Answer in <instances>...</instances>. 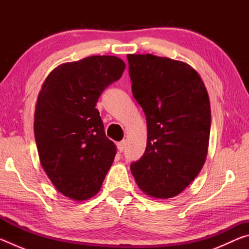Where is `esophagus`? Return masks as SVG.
I'll use <instances>...</instances> for the list:
<instances>
[{
    "label": "esophagus",
    "mask_w": 249,
    "mask_h": 249,
    "mask_svg": "<svg viewBox=\"0 0 249 249\" xmlns=\"http://www.w3.org/2000/svg\"><path fill=\"white\" fill-rule=\"evenodd\" d=\"M124 148H125V142L124 141L117 142V150H119L120 153H122V151L124 150Z\"/></svg>",
    "instance_id": "obj_1"
}]
</instances>
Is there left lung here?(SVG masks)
Returning a JSON list of instances; mask_svg holds the SVG:
<instances>
[{
  "label": "left lung",
  "mask_w": 249,
  "mask_h": 249,
  "mask_svg": "<svg viewBox=\"0 0 249 249\" xmlns=\"http://www.w3.org/2000/svg\"><path fill=\"white\" fill-rule=\"evenodd\" d=\"M132 92L146 115L147 145L130 165L141 190L156 199L178 196L208 155L211 107L199 73L185 62L127 54Z\"/></svg>",
  "instance_id": "obj_1"
}]
</instances>
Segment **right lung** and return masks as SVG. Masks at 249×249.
Returning <instances> with one entry per match:
<instances>
[{
    "instance_id": "right-lung-1",
    "label": "right lung",
    "mask_w": 249,
    "mask_h": 249,
    "mask_svg": "<svg viewBox=\"0 0 249 249\" xmlns=\"http://www.w3.org/2000/svg\"><path fill=\"white\" fill-rule=\"evenodd\" d=\"M124 70L119 57L91 56L58 66L41 86L34 116L40 165L71 200L94 196L114 160L116 146L95 105Z\"/></svg>"
}]
</instances>
